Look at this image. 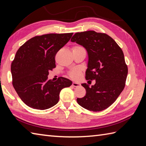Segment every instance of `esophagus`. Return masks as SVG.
I'll return each mask as SVG.
<instances>
[{
    "label": "esophagus",
    "instance_id": "esophagus-1",
    "mask_svg": "<svg viewBox=\"0 0 146 146\" xmlns=\"http://www.w3.org/2000/svg\"><path fill=\"white\" fill-rule=\"evenodd\" d=\"M72 85L73 86H74V87H77V86H79L80 84L79 83H77V82H73Z\"/></svg>",
    "mask_w": 146,
    "mask_h": 146
}]
</instances>
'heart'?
<instances>
[{
    "mask_svg": "<svg viewBox=\"0 0 146 146\" xmlns=\"http://www.w3.org/2000/svg\"><path fill=\"white\" fill-rule=\"evenodd\" d=\"M80 48H82L81 46H76L73 48V49H80ZM80 74H81V73H80V70L78 69V68H75V69H73V70H72L70 71L69 75H70L71 78H72L73 79H77L80 77Z\"/></svg>",
    "mask_w": 146,
    "mask_h": 146,
    "instance_id": "obj_1",
    "label": "heart"
}]
</instances>
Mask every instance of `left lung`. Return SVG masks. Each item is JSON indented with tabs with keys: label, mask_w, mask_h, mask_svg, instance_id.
I'll use <instances>...</instances> for the list:
<instances>
[{
	"label": "left lung",
	"mask_w": 146,
	"mask_h": 146,
	"mask_svg": "<svg viewBox=\"0 0 146 146\" xmlns=\"http://www.w3.org/2000/svg\"><path fill=\"white\" fill-rule=\"evenodd\" d=\"M84 47L88 52L86 80H95V84L82 85L86 95L76 99L86 109L100 111L109 107L117 100L125 85L128 68L120 46L110 36L94 31L76 33L71 39Z\"/></svg>",
	"instance_id": "8db88e82"
}]
</instances>
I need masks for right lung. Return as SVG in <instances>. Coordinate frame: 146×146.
I'll return each mask as SVG.
<instances>
[{
  "mask_svg": "<svg viewBox=\"0 0 146 146\" xmlns=\"http://www.w3.org/2000/svg\"><path fill=\"white\" fill-rule=\"evenodd\" d=\"M73 33L37 36L19 48L11 64L12 85L27 106L46 110L59 101L63 88L72 82L63 77L57 81L48 79L49 71L56 67L55 56L70 41Z\"/></svg>",
  "mask_w": 146,
  "mask_h": 146,
  "instance_id": "1",
  "label": "right lung"
}]
</instances>
